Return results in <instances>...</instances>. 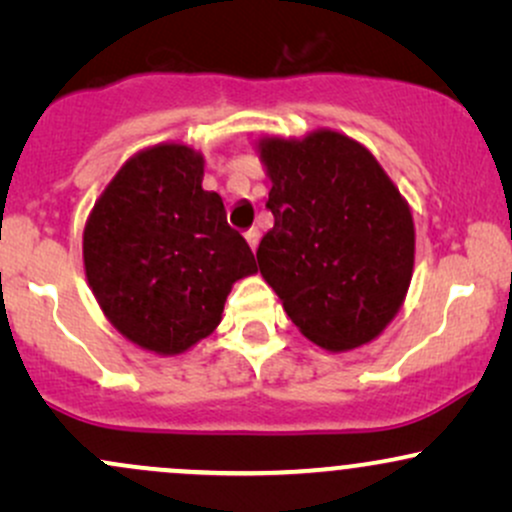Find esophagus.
Returning a JSON list of instances; mask_svg holds the SVG:
<instances>
[{"label": "esophagus", "instance_id": "1", "mask_svg": "<svg viewBox=\"0 0 512 512\" xmlns=\"http://www.w3.org/2000/svg\"><path fill=\"white\" fill-rule=\"evenodd\" d=\"M245 240H248V245L252 248V252L257 250V243H260V231L257 228H250L248 233H245Z\"/></svg>", "mask_w": 512, "mask_h": 512}]
</instances>
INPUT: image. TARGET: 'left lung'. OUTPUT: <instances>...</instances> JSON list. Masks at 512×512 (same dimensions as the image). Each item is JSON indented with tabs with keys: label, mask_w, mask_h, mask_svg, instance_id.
Returning <instances> with one entry per match:
<instances>
[{
	"label": "left lung",
	"mask_w": 512,
	"mask_h": 512,
	"mask_svg": "<svg viewBox=\"0 0 512 512\" xmlns=\"http://www.w3.org/2000/svg\"><path fill=\"white\" fill-rule=\"evenodd\" d=\"M274 226L260 272L286 315L327 351L368 344L402 308L414 269L409 204L373 154L332 129L262 139Z\"/></svg>",
	"instance_id": "1"
}]
</instances>
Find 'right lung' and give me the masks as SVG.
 Segmentation results:
<instances>
[{"label":"right lung","mask_w":512,"mask_h":512,"mask_svg":"<svg viewBox=\"0 0 512 512\" xmlns=\"http://www.w3.org/2000/svg\"><path fill=\"white\" fill-rule=\"evenodd\" d=\"M204 158L158 144L117 170L84 228V267L105 317L129 342L170 356L209 337L231 286L255 274L250 245L202 190Z\"/></svg>","instance_id":"right-lung-1"}]
</instances>
